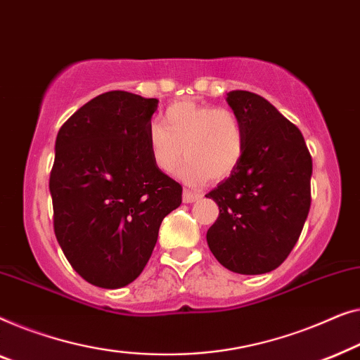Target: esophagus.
<instances>
[{
  "instance_id": "1",
  "label": "esophagus",
  "mask_w": 360,
  "mask_h": 360,
  "mask_svg": "<svg viewBox=\"0 0 360 360\" xmlns=\"http://www.w3.org/2000/svg\"><path fill=\"white\" fill-rule=\"evenodd\" d=\"M200 197H202L200 192H194L189 189H184V192H182V202H184V204H192V202L199 200Z\"/></svg>"
}]
</instances>
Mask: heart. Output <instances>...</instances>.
<instances>
[{"label":"heart","mask_w":360,"mask_h":360,"mask_svg":"<svg viewBox=\"0 0 360 360\" xmlns=\"http://www.w3.org/2000/svg\"><path fill=\"white\" fill-rule=\"evenodd\" d=\"M146 143L151 161L161 173H171L184 153L187 160L176 174L191 186L209 178H229L245 151V136L236 115L194 101L169 105L161 124L148 127Z\"/></svg>","instance_id":"b5f03b06"}]
</instances>
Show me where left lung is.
Segmentation results:
<instances>
[{
    "label": "left lung",
    "mask_w": 360,
    "mask_h": 360,
    "mask_svg": "<svg viewBox=\"0 0 360 360\" xmlns=\"http://www.w3.org/2000/svg\"><path fill=\"white\" fill-rule=\"evenodd\" d=\"M226 103L240 120V165L205 197L219 205L207 245L236 274L279 267L300 236L310 210L311 156L302 131L261 96L230 91Z\"/></svg>",
    "instance_id": "obj_1"
}]
</instances>
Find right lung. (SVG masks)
Masks as SVG:
<instances>
[{"mask_svg": "<svg viewBox=\"0 0 360 360\" xmlns=\"http://www.w3.org/2000/svg\"><path fill=\"white\" fill-rule=\"evenodd\" d=\"M156 109L158 99L109 91L79 108L55 140V236L73 269L96 287L134 282L161 221L181 205V184L156 169L146 143Z\"/></svg>", "mask_w": 360, "mask_h": 360, "instance_id": "1", "label": "right lung"}]
</instances>
